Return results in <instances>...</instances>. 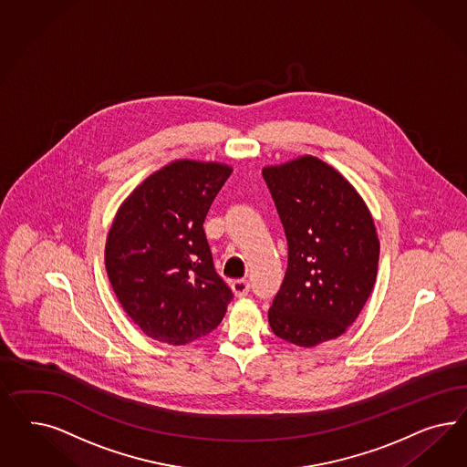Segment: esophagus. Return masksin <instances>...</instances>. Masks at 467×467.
Listing matches in <instances>:
<instances>
[{"instance_id":"esophagus-1","label":"esophagus","mask_w":467,"mask_h":467,"mask_svg":"<svg viewBox=\"0 0 467 467\" xmlns=\"http://www.w3.org/2000/svg\"><path fill=\"white\" fill-rule=\"evenodd\" d=\"M231 289H233V293H234L236 297L246 296L250 293V283L244 281V279H240V281H234V283L231 284Z\"/></svg>"}]
</instances>
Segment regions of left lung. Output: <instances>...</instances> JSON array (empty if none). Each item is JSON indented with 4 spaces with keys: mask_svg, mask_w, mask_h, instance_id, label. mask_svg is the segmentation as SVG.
Segmentation results:
<instances>
[{
    "mask_svg": "<svg viewBox=\"0 0 467 467\" xmlns=\"http://www.w3.org/2000/svg\"><path fill=\"white\" fill-rule=\"evenodd\" d=\"M262 174L289 250L270 328L301 348L336 339L353 326L377 279L373 217L353 184L317 157L267 166Z\"/></svg>",
    "mask_w": 467,
    "mask_h": 467,
    "instance_id": "8db88e82",
    "label": "left lung"
}]
</instances>
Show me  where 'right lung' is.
Here are the masks:
<instances>
[{
	"label": "right lung",
	"instance_id": "add662e5",
	"mask_svg": "<svg viewBox=\"0 0 467 467\" xmlns=\"http://www.w3.org/2000/svg\"><path fill=\"white\" fill-rule=\"evenodd\" d=\"M233 170L174 161L123 202L106 241V270L128 317L152 339L183 346L213 332L233 299L213 269L203 221Z\"/></svg>",
	"mask_w": 467,
	"mask_h": 467
}]
</instances>
